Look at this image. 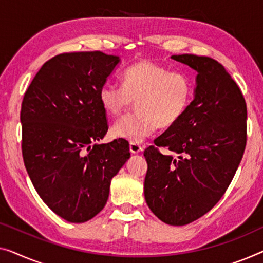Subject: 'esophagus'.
I'll return each instance as SVG.
<instances>
[{
	"label": "esophagus",
	"mask_w": 263,
	"mask_h": 263,
	"mask_svg": "<svg viewBox=\"0 0 263 263\" xmlns=\"http://www.w3.org/2000/svg\"><path fill=\"white\" fill-rule=\"evenodd\" d=\"M130 151L132 152V154H139V152L143 151V147L140 146L139 144L130 143Z\"/></svg>",
	"instance_id": "obj_1"
}]
</instances>
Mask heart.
Returning a JSON list of instances; mask_svg holds the SVG:
<instances>
[{
    "label": "heart",
    "instance_id": "obj_1",
    "mask_svg": "<svg viewBox=\"0 0 263 263\" xmlns=\"http://www.w3.org/2000/svg\"><path fill=\"white\" fill-rule=\"evenodd\" d=\"M194 96V84L183 72L144 60L121 74V87L105 84L99 101L111 117L123 116L136 101L137 112L117 121L112 135L130 143H142L157 128L171 127L181 120Z\"/></svg>",
    "mask_w": 263,
    "mask_h": 263
}]
</instances>
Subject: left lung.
<instances>
[{"label": "left lung", "instance_id": "obj_1", "mask_svg": "<svg viewBox=\"0 0 263 263\" xmlns=\"http://www.w3.org/2000/svg\"><path fill=\"white\" fill-rule=\"evenodd\" d=\"M171 59L198 73L197 86L181 120L145 148L144 195L160 221L185 226L213 209L232 183L247 144V105L216 60L193 54Z\"/></svg>", "mask_w": 263, "mask_h": 263}]
</instances>
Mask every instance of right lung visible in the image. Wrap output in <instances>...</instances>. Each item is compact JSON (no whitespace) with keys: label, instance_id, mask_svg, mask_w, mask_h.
Returning <instances> with one entry per match:
<instances>
[{"label":"right lung","instance_id":"add662e5","mask_svg":"<svg viewBox=\"0 0 263 263\" xmlns=\"http://www.w3.org/2000/svg\"><path fill=\"white\" fill-rule=\"evenodd\" d=\"M119 58L100 50L62 53L46 61L22 100V156L35 190L72 223L105 206L111 179L130 158L123 138L96 144L107 133L99 91Z\"/></svg>","mask_w":263,"mask_h":263}]
</instances>
